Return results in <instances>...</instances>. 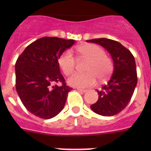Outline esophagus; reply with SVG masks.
Masks as SVG:
<instances>
[{"mask_svg":"<svg viewBox=\"0 0 151 151\" xmlns=\"http://www.w3.org/2000/svg\"><path fill=\"white\" fill-rule=\"evenodd\" d=\"M77 90L78 91L82 92V93H85V92L87 91V90H85V89H81V88H77Z\"/></svg>","mask_w":151,"mask_h":151,"instance_id":"obj_1","label":"esophagus"}]
</instances>
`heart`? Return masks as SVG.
Masks as SVG:
<instances>
[{
    "label": "heart",
    "mask_w": 151,
    "mask_h": 151,
    "mask_svg": "<svg viewBox=\"0 0 151 151\" xmlns=\"http://www.w3.org/2000/svg\"><path fill=\"white\" fill-rule=\"evenodd\" d=\"M77 51L89 60L85 67L87 72L73 73L67 80L69 85L76 88L90 87L96 83L97 77L104 80L111 73L113 64L101 47L94 44H85L78 46ZM58 63L64 74L69 75L74 71L76 60L70 50H66L60 56Z\"/></svg>",
    "instance_id": "heart-1"
}]
</instances>
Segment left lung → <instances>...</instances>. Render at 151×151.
Masks as SVG:
<instances>
[{
  "mask_svg": "<svg viewBox=\"0 0 151 151\" xmlns=\"http://www.w3.org/2000/svg\"><path fill=\"white\" fill-rule=\"evenodd\" d=\"M100 45L111 55L113 71L107 84L97 90L98 100L91 105L94 113L104 116L118 114L127 106L137 85V70L134 56L116 41L108 38L87 40Z\"/></svg>",
  "mask_w": 151,
  "mask_h": 151,
  "instance_id": "8db88e82",
  "label": "left lung"
}]
</instances>
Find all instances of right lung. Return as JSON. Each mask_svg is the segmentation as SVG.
Instances as JSON below:
<instances>
[{"label": "right lung", "instance_id": "obj_1", "mask_svg": "<svg viewBox=\"0 0 151 151\" xmlns=\"http://www.w3.org/2000/svg\"><path fill=\"white\" fill-rule=\"evenodd\" d=\"M74 44L75 40L44 37L26 47L18 57L16 89L25 107L36 116L53 118L64 107L73 88L65 83L58 59Z\"/></svg>", "mask_w": 151, "mask_h": 151}]
</instances>
